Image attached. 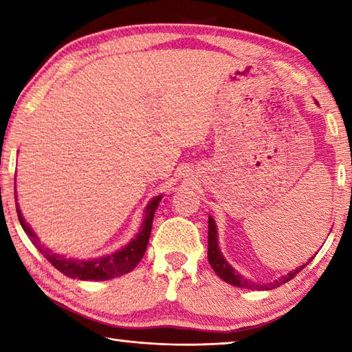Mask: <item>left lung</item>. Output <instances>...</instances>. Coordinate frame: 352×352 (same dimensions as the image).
<instances>
[{"label":"left lung","mask_w":352,"mask_h":352,"mask_svg":"<svg viewBox=\"0 0 352 352\" xmlns=\"http://www.w3.org/2000/svg\"><path fill=\"white\" fill-rule=\"evenodd\" d=\"M208 261H210V264L212 267V270L217 273V276L220 279H223L225 283H228L231 285H236V287H242V289H250V290H272V289H276L279 285L285 284L287 281H290L292 278H295V275H298L305 267L309 264H305L301 267H298L294 272L287 273V275L283 276V278H278L275 283H270V284H254L252 281H248L247 278H243L242 275H239L233 267H231L228 262L225 261V258L220 253L219 245H217V230H216V222H214V219L210 216L208 219ZM312 261V258L309 259Z\"/></svg>","instance_id":"obj_1"}]
</instances>
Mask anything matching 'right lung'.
<instances>
[{
    "instance_id": "obj_1",
    "label": "right lung",
    "mask_w": 352,
    "mask_h": 352,
    "mask_svg": "<svg viewBox=\"0 0 352 352\" xmlns=\"http://www.w3.org/2000/svg\"><path fill=\"white\" fill-rule=\"evenodd\" d=\"M160 200H162V195L155 197L151 204L147 205L146 217H144V222L141 225L140 233L136 234L135 239H132V242H130L129 245H126L122 250H119V252L113 254L104 256V258L90 259V261L67 259L65 256L52 253L50 248H45L41 245L38 237L32 233L31 226L25 222V219H23L21 211L19 208H16V214H19L20 223L29 239H31V242L37 247L38 252L43 254L58 272H62L63 275H67L69 278L82 279V281H107V279L121 276L124 273H129L130 270H133L135 267L138 265V262L142 259V256H144L146 248H147L148 237H151L153 216L158 208ZM15 205H16V200H15Z\"/></svg>"
}]
</instances>
